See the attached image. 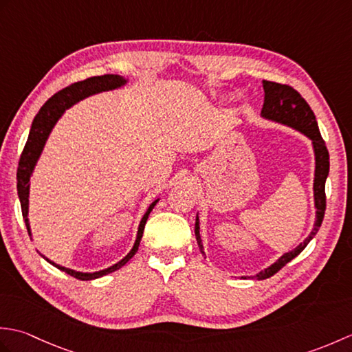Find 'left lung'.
<instances>
[{"label":"left lung","instance_id":"1","mask_svg":"<svg viewBox=\"0 0 352 352\" xmlns=\"http://www.w3.org/2000/svg\"><path fill=\"white\" fill-rule=\"evenodd\" d=\"M263 89H265V102L263 109H261L260 116L266 119V121H272L276 124L286 125L300 131L305 138L311 140L313 153H315V178H313V198H315V208H316V218L313 228L309 233V236L304 241L294 248L292 251L283 254V256L274 261L271 266H267L263 271L252 275V280H266L269 276L276 274L280 269L287 265L290 260H294L298 254L309 245L313 237L316 236L318 230L322 223L324 213H325V182L330 172V154L325 146V142L320 136L319 126L316 116L313 113V110L302 96L298 94L294 87L274 83V81L263 80ZM195 236L197 242L199 246V251L206 256L203 241H201L199 234V216L197 213L195 221Z\"/></svg>","mask_w":352,"mask_h":352}]
</instances>
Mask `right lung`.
I'll return each mask as SVG.
<instances>
[{
	"instance_id": "1",
	"label": "right lung",
	"mask_w": 352,
	"mask_h": 352,
	"mask_svg": "<svg viewBox=\"0 0 352 352\" xmlns=\"http://www.w3.org/2000/svg\"><path fill=\"white\" fill-rule=\"evenodd\" d=\"M126 83H129V78H125L122 76H116V74H106V76L91 77L87 80L78 81V83H74L68 87H65L60 92H57L54 96H51V98L43 104L42 109L39 110V113L36 115L34 121L32 124V129H30V134H28L27 144L24 146V151H22V154H21L18 175H16L18 177V197L21 201L22 216H24L30 237H32V228H30V221H28L30 180H32V175L34 172L37 160H39V157L45 148V144H47V140L50 138L52 129H54V125L57 124V121L60 119V116L65 113V111L71 109L74 104H77L81 100L87 98V96H92V95L101 94V92L115 91V89H121ZM159 199L160 198L153 201L151 206H149L148 210L145 212L144 218L140 219L136 241H134V245L130 250V252L126 254L122 260H119L118 263H115L113 266L102 269V271H96V272H80V271H74V269H69V267H65L62 265H57V263H54V261H51L50 258L42 256L41 252L39 254L52 266H56L57 269H60V271L74 276V278H78L83 281L95 280V278H100V276L115 272V271H118V269H121L126 263V261H130V258L138 252L140 239H142V236H144V228H145V223L148 221V216L153 212L154 206L159 203Z\"/></svg>"
}]
</instances>
